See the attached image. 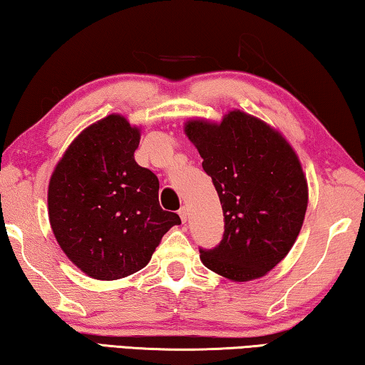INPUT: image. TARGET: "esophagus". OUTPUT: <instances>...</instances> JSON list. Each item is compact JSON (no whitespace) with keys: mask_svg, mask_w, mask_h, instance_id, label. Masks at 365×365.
Masks as SVG:
<instances>
[{"mask_svg":"<svg viewBox=\"0 0 365 365\" xmlns=\"http://www.w3.org/2000/svg\"><path fill=\"white\" fill-rule=\"evenodd\" d=\"M179 217H181V222L182 223H186L187 222V218H189V209L187 207H181V209H179Z\"/></svg>","mask_w":365,"mask_h":365,"instance_id":"1","label":"esophagus"}]
</instances>
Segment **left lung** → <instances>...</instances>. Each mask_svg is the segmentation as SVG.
<instances>
[{"instance_id": "1", "label": "left lung", "mask_w": 365, "mask_h": 365, "mask_svg": "<svg viewBox=\"0 0 365 365\" xmlns=\"http://www.w3.org/2000/svg\"><path fill=\"white\" fill-rule=\"evenodd\" d=\"M189 137L212 178L225 232L200 251L205 267L246 282L277 266L295 243L308 204L307 179L292 147L279 132L241 110L220 124L190 120Z\"/></svg>"}]
</instances>
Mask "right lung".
<instances>
[{"mask_svg":"<svg viewBox=\"0 0 365 365\" xmlns=\"http://www.w3.org/2000/svg\"><path fill=\"white\" fill-rule=\"evenodd\" d=\"M138 128L112 114L83 130L48 184V217L60 248L89 277L114 280L148 264L179 225L160 207V181L135 161Z\"/></svg>","mask_w":365,"mask_h":365,"instance_id":"right-lung-1","label":"right lung"}]
</instances>
